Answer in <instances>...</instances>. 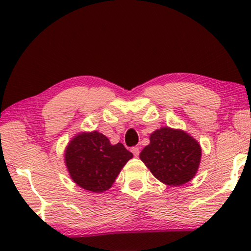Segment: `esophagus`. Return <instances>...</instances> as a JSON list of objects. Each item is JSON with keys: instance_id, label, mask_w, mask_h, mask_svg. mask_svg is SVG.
<instances>
[{"instance_id": "esophagus-1", "label": "esophagus", "mask_w": 251, "mask_h": 251, "mask_svg": "<svg viewBox=\"0 0 251 251\" xmlns=\"http://www.w3.org/2000/svg\"><path fill=\"white\" fill-rule=\"evenodd\" d=\"M130 151H131V152H133V155L135 157H138L139 156V152H141V151H139V148L138 147H133Z\"/></svg>"}]
</instances>
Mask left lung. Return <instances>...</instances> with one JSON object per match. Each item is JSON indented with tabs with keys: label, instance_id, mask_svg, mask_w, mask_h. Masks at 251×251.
<instances>
[{
	"label": "left lung",
	"instance_id": "obj_1",
	"mask_svg": "<svg viewBox=\"0 0 251 251\" xmlns=\"http://www.w3.org/2000/svg\"><path fill=\"white\" fill-rule=\"evenodd\" d=\"M150 141L139 158L157 179L168 186H181L193 179L201 158L196 139L181 129L161 127L151 134Z\"/></svg>",
	"mask_w": 251,
	"mask_h": 251
}]
</instances>
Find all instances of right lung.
I'll list each match as a JSON object with an SVG mask.
<instances>
[{
	"label": "right lung",
	"mask_w": 251,
	"mask_h": 251,
	"mask_svg": "<svg viewBox=\"0 0 251 251\" xmlns=\"http://www.w3.org/2000/svg\"><path fill=\"white\" fill-rule=\"evenodd\" d=\"M133 154L122 143L112 145L99 131L80 133L69 143L65 164L76 185L93 193H103L115 181Z\"/></svg>",
	"instance_id": "obj_1"
}]
</instances>
